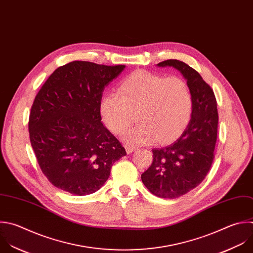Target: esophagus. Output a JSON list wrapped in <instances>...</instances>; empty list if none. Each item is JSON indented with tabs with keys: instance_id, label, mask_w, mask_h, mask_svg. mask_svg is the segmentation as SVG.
I'll return each mask as SVG.
<instances>
[{
	"instance_id": "esophagus-1",
	"label": "esophagus",
	"mask_w": 253,
	"mask_h": 253,
	"mask_svg": "<svg viewBox=\"0 0 253 253\" xmlns=\"http://www.w3.org/2000/svg\"><path fill=\"white\" fill-rule=\"evenodd\" d=\"M125 149H126V151H127V154H131L133 151H135V150L137 149V147H135V146H133V145H128V144H126V145H125Z\"/></svg>"
}]
</instances>
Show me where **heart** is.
<instances>
[{
	"instance_id": "obj_1",
	"label": "heart",
	"mask_w": 253,
	"mask_h": 253,
	"mask_svg": "<svg viewBox=\"0 0 253 253\" xmlns=\"http://www.w3.org/2000/svg\"><path fill=\"white\" fill-rule=\"evenodd\" d=\"M99 109L104 124L116 135H122L130 127L136 114L139 125L124 136L126 142L167 143L187 127L193 111V95L181 77L139 70L120 83L117 94L104 95Z\"/></svg>"
}]
</instances>
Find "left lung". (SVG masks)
Returning a JSON list of instances; mask_svg holds the SVG:
<instances>
[{
    "instance_id": "obj_1",
    "label": "left lung",
    "mask_w": 253,
    "mask_h": 253,
    "mask_svg": "<svg viewBox=\"0 0 253 253\" xmlns=\"http://www.w3.org/2000/svg\"><path fill=\"white\" fill-rule=\"evenodd\" d=\"M157 65L173 66L187 79L193 111L182 136L170 145L152 150L153 162L141 179L153 195L176 199L197 188L211 169L217 137L216 99L201 74L187 63L168 59Z\"/></svg>"
}]
</instances>
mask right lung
I'll list each match as a JSON object with an SVG mask.
<instances>
[{
	"mask_svg": "<svg viewBox=\"0 0 253 253\" xmlns=\"http://www.w3.org/2000/svg\"><path fill=\"white\" fill-rule=\"evenodd\" d=\"M125 68L71 61L56 68L37 94L30 113V140L43 175L75 196L98 191L113 164L126 155L103 126L102 92Z\"/></svg>",
	"mask_w": 253,
	"mask_h": 253,
	"instance_id": "obj_1",
	"label": "right lung"
}]
</instances>
